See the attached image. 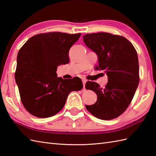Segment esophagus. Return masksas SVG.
Segmentation results:
<instances>
[{"label": "esophagus", "instance_id": "obj_1", "mask_svg": "<svg viewBox=\"0 0 156 156\" xmlns=\"http://www.w3.org/2000/svg\"><path fill=\"white\" fill-rule=\"evenodd\" d=\"M82 81H83V88H85V83H86V79H82Z\"/></svg>", "mask_w": 156, "mask_h": 156}]
</instances>
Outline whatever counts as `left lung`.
<instances>
[{"label": "left lung", "instance_id": "1", "mask_svg": "<svg viewBox=\"0 0 156 156\" xmlns=\"http://www.w3.org/2000/svg\"><path fill=\"white\" fill-rule=\"evenodd\" d=\"M83 41L98 55L97 70L104 71L108 77L105 88L87 81L85 88L92 90L98 100L86 109L100 119H115L125 112L140 82L139 62L137 51L130 41L123 36L109 33L86 34Z\"/></svg>", "mask_w": 156, "mask_h": 156}]
</instances>
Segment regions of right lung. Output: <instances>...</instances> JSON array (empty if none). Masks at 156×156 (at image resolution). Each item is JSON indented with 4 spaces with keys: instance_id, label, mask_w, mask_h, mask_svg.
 Masks as SVG:
<instances>
[{
    "instance_id": "1",
    "label": "right lung",
    "mask_w": 156,
    "mask_h": 156,
    "mask_svg": "<svg viewBox=\"0 0 156 156\" xmlns=\"http://www.w3.org/2000/svg\"><path fill=\"white\" fill-rule=\"evenodd\" d=\"M81 33L38 34L17 55L15 74L20 100L26 110L39 118L55 115L63 108L68 95L83 88L80 78L57 77V66L69 62V51Z\"/></svg>"
}]
</instances>
